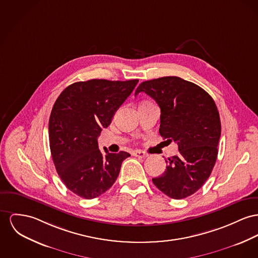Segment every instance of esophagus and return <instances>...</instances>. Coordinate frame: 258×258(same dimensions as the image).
I'll use <instances>...</instances> for the list:
<instances>
[{
	"mask_svg": "<svg viewBox=\"0 0 258 258\" xmlns=\"http://www.w3.org/2000/svg\"><path fill=\"white\" fill-rule=\"evenodd\" d=\"M133 155H135V156H137V157H140V158H145V157H147V156L149 155L147 153L142 152V151H135Z\"/></svg>",
	"mask_w": 258,
	"mask_h": 258,
	"instance_id": "34e87169",
	"label": "esophagus"
}]
</instances>
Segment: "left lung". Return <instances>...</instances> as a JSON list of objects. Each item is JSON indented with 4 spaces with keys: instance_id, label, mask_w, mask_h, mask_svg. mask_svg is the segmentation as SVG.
<instances>
[{
    "instance_id": "obj_1",
    "label": "left lung",
    "mask_w": 258,
    "mask_h": 258,
    "mask_svg": "<svg viewBox=\"0 0 258 258\" xmlns=\"http://www.w3.org/2000/svg\"><path fill=\"white\" fill-rule=\"evenodd\" d=\"M141 92L159 105V134L176 142L179 150L165 160V172L153 182L169 198L185 199L202 188L216 162L221 136L217 106L203 88L176 76L145 81L135 96Z\"/></svg>"
}]
</instances>
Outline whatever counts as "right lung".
Listing matches in <instances>:
<instances>
[{
	"mask_svg": "<svg viewBox=\"0 0 258 258\" xmlns=\"http://www.w3.org/2000/svg\"><path fill=\"white\" fill-rule=\"evenodd\" d=\"M139 82L92 79L67 87L52 106L49 138L52 160L63 184L75 195L95 199L116 181L130 154L99 149L98 137Z\"/></svg>",
	"mask_w": 258,
	"mask_h": 258,
	"instance_id": "obj_1",
	"label": "right lung"
}]
</instances>
